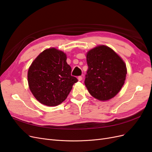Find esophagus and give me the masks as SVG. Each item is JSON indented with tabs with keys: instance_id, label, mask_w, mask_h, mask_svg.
<instances>
[{
	"instance_id": "esophagus-1",
	"label": "esophagus",
	"mask_w": 152,
	"mask_h": 152,
	"mask_svg": "<svg viewBox=\"0 0 152 152\" xmlns=\"http://www.w3.org/2000/svg\"><path fill=\"white\" fill-rule=\"evenodd\" d=\"M77 79H78V80H79V81H81L82 80V76H79V77H78Z\"/></svg>"
}]
</instances>
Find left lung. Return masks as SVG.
Masks as SVG:
<instances>
[{
  "label": "left lung",
  "mask_w": 152,
  "mask_h": 152,
  "mask_svg": "<svg viewBox=\"0 0 152 152\" xmlns=\"http://www.w3.org/2000/svg\"><path fill=\"white\" fill-rule=\"evenodd\" d=\"M88 70L84 83L96 99L107 101L117 95L126 80V65L113 49L99 45L87 53Z\"/></svg>",
  "instance_id": "obj_1"
}]
</instances>
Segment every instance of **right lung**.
<instances>
[{"mask_svg": "<svg viewBox=\"0 0 152 152\" xmlns=\"http://www.w3.org/2000/svg\"><path fill=\"white\" fill-rule=\"evenodd\" d=\"M66 55L55 48L44 50L32 62L28 72L30 90L37 100L54 107L64 102L78 81L71 75Z\"/></svg>", "mask_w": 152, "mask_h": 152, "instance_id": "1", "label": "right lung"}]
</instances>
